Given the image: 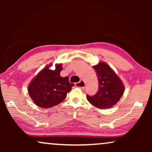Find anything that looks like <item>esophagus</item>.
Wrapping results in <instances>:
<instances>
[{
    "instance_id": "34e87169",
    "label": "esophagus",
    "mask_w": 152,
    "mask_h": 152,
    "mask_svg": "<svg viewBox=\"0 0 152 152\" xmlns=\"http://www.w3.org/2000/svg\"><path fill=\"white\" fill-rule=\"evenodd\" d=\"M85 85H86V84H85V82L83 80H80L79 82L75 83V86L82 89L85 88Z\"/></svg>"
}]
</instances>
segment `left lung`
<instances>
[{"label": "left lung", "mask_w": 152, "mask_h": 152, "mask_svg": "<svg viewBox=\"0 0 152 152\" xmlns=\"http://www.w3.org/2000/svg\"><path fill=\"white\" fill-rule=\"evenodd\" d=\"M98 78V91L93 96L87 95L91 104L99 109H109L115 104L123 95L124 86L122 80L104 62L93 66Z\"/></svg>", "instance_id": "1"}]
</instances>
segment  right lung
Here are the masks:
<instances>
[{"label": "right lung", "mask_w": 152, "mask_h": 152, "mask_svg": "<svg viewBox=\"0 0 152 152\" xmlns=\"http://www.w3.org/2000/svg\"><path fill=\"white\" fill-rule=\"evenodd\" d=\"M52 64L37 74L28 86L29 95L34 104L41 108H51L64 100L67 93L71 91L68 77H62L61 64L55 65V70H50Z\"/></svg>", "instance_id": "obj_1"}]
</instances>
